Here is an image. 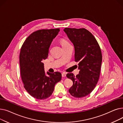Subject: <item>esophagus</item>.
<instances>
[{"mask_svg":"<svg viewBox=\"0 0 123 123\" xmlns=\"http://www.w3.org/2000/svg\"><path fill=\"white\" fill-rule=\"evenodd\" d=\"M66 73H65V72H63V73H62V76L63 77H66Z\"/></svg>","mask_w":123,"mask_h":123,"instance_id":"1","label":"esophagus"}]
</instances>
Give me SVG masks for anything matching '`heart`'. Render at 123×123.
Segmentation results:
<instances>
[{"label": "heart", "mask_w": 123, "mask_h": 123, "mask_svg": "<svg viewBox=\"0 0 123 123\" xmlns=\"http://www.w3.org/2000/svg\"><path fill=\"white\" fill-rule=\"evenodd\" d=\"M60 43H61L62 46H64V45H65L69 44L68 41L64 38H61V39H60Z\"/></svg>", "instance_id": "obj_1"}]
</instances>
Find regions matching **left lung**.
Listing matches in <instances>:
<instances>
[{
  "label": "left lung",
  "instance_id": "left-lung-1",
  "mask_svg": "<svg viewBox=\"0 0 123 123\" xmlns=\"http://www.w3.org/2000/svg\"><path fill=\"white\" fill-rule=\"evenodd\" d=\"M64 31L74 44L75 61L79 62V74L66 75L73 83L69 92L75 98L84 97L92 92L99 80L102 60L101 48L95 37L85 28H65Z\"/></svg>",
  "mask_w": 123,
  "mask_h": 123
}]
</instances>
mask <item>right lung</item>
Segmentation results:
<instances>
[{"label": "right lung", "instance_id": "1", "mask_svg": "<svg viewBox=\"0 0 123 123\" xmlns=\"http://www.w3.org/2000/svg\"><path fill=\"white\" fill-rule=\"evenodd\" d=\"M59 31L60 28L36 31L26 39L21 48L19 64L24 87L37 99L49 97L56 84L61 80L59 72L45 75L42 62L47 58L51 43Z\"/></svg>", "mask_w": 123, "mask_h": 123}]
</instances>
